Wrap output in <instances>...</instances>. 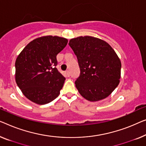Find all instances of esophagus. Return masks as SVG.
Listing matches in <instances>:
<instances>
[{
	"mask_svg": "<svg viewBox=\"0 0 146 146\" xmlns=\"http://www.w3.org/2000/svg\"><path fill=\"white\" fill-rule=\"evenodd\" d=\"M66 76H68V77H69L70 76V73L69 70H67L66 72Z\"/></svg>",
	"mask_w": 146,
	"mask_h": 146,
	"instance_id": "34e87169",
	"label": "esophagus"
}]
</instances>
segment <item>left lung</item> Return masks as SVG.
Listing matches in <instances>:
<instances>
[{
    "mask_svg": "<svg viewBox=\"0 0 146 146\" xmlns=\"http://www.w3.org/2000/svg\"><path fill=\"white\" fill-rule=\"evenodd\" d=\"M69 45L78 58L80 74L76 87L90 101L108 97L120 82L121 62L113 48L102 39L92 36L71 39Z\"/></svg>",
    "mask_w": 146,
    "mask_h": 146,
    "instance_id": "left-lung-1",
    "label": "left lung"
}]
</instances>
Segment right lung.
Returning <instances> with one entry per match:
<instances>
[{"label": "right lung", "mask_w": 146, "mask_h": 146, "mask_svg": "<svg viewBox=\"0 0 146 146\" xmlns=\"http://www.w3.org/2000/svg\"><path fill=\"white\" fill-rule=\"evenodd\" d=\"M67 43L64 37H40L19 54L15 62L16 82L29 100L45 105L59 96L65 78L56 68V55Z\"/></svg>", "instance_id": "right-lung-1"}]
</instances>
